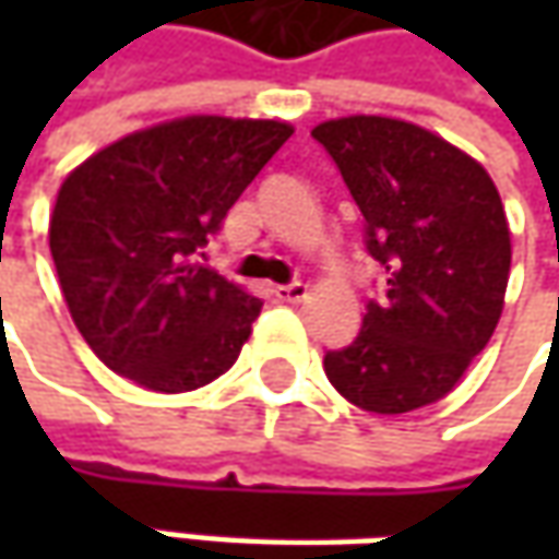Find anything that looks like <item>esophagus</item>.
Returning <instances> with one entry per match:
<instances>
[{
    "mask_svg": "<svg viewBox=\"0 0 559 559\" xmlns=\"http://www.w3.org/2000/svg\"><path fill=\"white\" fill-rule=\"evenodd\" d=\"M273 295L280 301H305L308 298V286L305 283H286V286H273Z\"/></svg>",
    "mask_w": 559,
    "mask_h": 559,
    "instance_id": "obj_1",
    "label": "esophagus"
}]
</instances>
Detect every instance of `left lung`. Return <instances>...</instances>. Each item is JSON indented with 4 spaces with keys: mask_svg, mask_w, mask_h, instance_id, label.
<instances>
[{
    "mask_svg": "<svg viewBox=\"0 0 559 559\" xmlns=\"http://www.w3.org/2000/svg\"><path fill=\"white\" fill-rule=\"evenodd\" d=\"M364 214L385 267L352 345L326 352L335 392L370 414L444 397L488 345L504 308L510 229L479 162L417 123L338 118L313 127Z\"/></svg>",
    "mask_w": 559,
    "mask_h": 559,
    "instance_id": "left-lung-1",
    "label": "left lung"
}]
</instances>
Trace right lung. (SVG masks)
Segmentation results:
<instances>
[{
	"mask_svg": "<svg viewBox=\"0 0 559 559\" xmlns=\"http://www.w3.org/2000/svg\"><path fill=\"white\" fill-rule=\"evenodd\" d=\"M289 136L280 120L180 118L102 148L61 183L49 248L105 367L152 392H192L236 364L261 298L199 254Z\"/></svg>",
	"mask_w": 559,
	"mask_h": 559,
	"instance_id": "obj_1",
	"label": "right lung"
}]
</instances>
